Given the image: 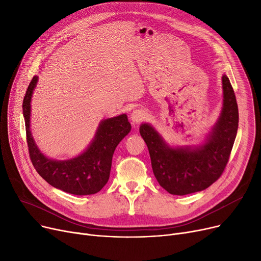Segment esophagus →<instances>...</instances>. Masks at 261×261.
<instances>
[{
  "label": "esophagus",
  "instance_id": "1",
  "mask_svg": "<svg viewBox=\"0 0 261 261\" xmlns=\"http://www.w3.org/2000/svg\"><path fill=\"white\" fill-rule=\"evenodd\" d=\"M130 118L133 123H139L147 118V112L144 109H135L132 111Z\"/></svg>",
  "mask_w": 261,
  "mask_h": 261
}]
</instances>
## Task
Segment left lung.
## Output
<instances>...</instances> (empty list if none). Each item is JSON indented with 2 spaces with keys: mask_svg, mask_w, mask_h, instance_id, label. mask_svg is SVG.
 <instances>
[{
  "mask_svg": "<svg viewBox=\"0 0 261 261\" xmlns=\"http://www.w3.org/2000/svg\"><path fill=\"white\" fill-rule=\"evenodd\" d=\"M223 103L212 131L197 146L172 147L150 123H142L152 170L159 184L171 195L184 196L210 187L222 174L238 130L236 96L226 75L222 76Z\"/></svg>",
  "mask_w": 261,
  "mask_h": 261,
  "instance_id": "obj_1",
  "label": "left lung"
}]
</instances>
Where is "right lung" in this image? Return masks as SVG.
Wrapping results in <instances>:
<instances>
[{
  "mask_svg": "<svg viewBox=\"0 0 261 261\" xmlns=\"http://www.w3.org/2000/svg\"><path fill=\"white\" fill-rule=\"evenodd\" d=\"M37 82L38 76H34L23 99L26 140L35 169L48 184L65 193L77 196L98 193L109 180L115 148L131 131L127 115L101 120L94 139L79 155L63 161L49 159L40 151L31 131V101Z\"/></svg>",
  "mask_w": 261,
  "mask_h": 261,
  "instance_id": "add662e5",
  "label": "right lung"
}]
</instances>
